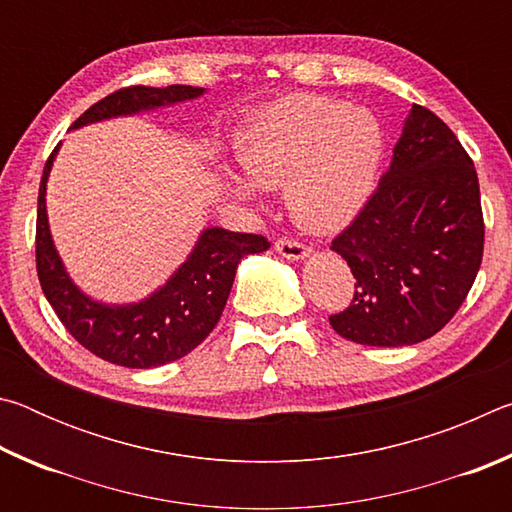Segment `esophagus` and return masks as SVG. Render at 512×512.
Listing matches in <instances>:
<instances>
[{
	"label": "esophagus",
	"mask_w": 512,
	"mask_h": 512,
	"mask_svg": "<svg viewBox=\"0 0 512 512\" xmlns=\"http://www.w3.org/2000/svg\"><path fill=\"white\" fill-rule=\"evenodd\" d=\"M275 250H277V253H280L282 257L291 259V262H298V259H305V257L309 255V248H307V246H302L300 241L287 239V237L275 241Z\"/></svg>",
	"instance_id": "1"
}]
</instances>
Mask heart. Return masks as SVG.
I'll return each instance as SVG.
<instances>
[{"mask_svg": "<svg viewBox=\"0 0 512 512\" xmlns=\"http://www.w3.org/2000/svg\"><path fill=\"white\" fill-rule=\"evenodd\" d=\"M381 128L368 110L350 103L293 94L250 115L235 135L244 178L259 189H282L291 219L318 235L341 230L359 214L375 185ZM239 198L253 187L225 176Z\"/></svg>", "mask_w": 512, "mask_h": 512, "instance_id": "obj_1", "label": "heart"}]
</instances>
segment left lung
I'll list each match as a JSON object with an SVG mask.
<instances>
[{"mask_svg":"<svg viewBox=\"0 0 512 512\" xmlns=\"http://www.w3.org/2000/svg\"><path fill=\"white\" fill-rule=\"evenodd\" d=\"M479 178L443 119L413 103L391 167L332 241L354 275V298L329 325L343 339L400 348L454 318L483 257Z\"/></svg>","mask_w":512,"mask_h":512,"instance_id":"8db88e82","label":"left lung"}]
</instances>
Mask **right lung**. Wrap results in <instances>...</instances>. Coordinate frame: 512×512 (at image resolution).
<instances>
[{"mask_svg":"<svg viewBox=\"0 0 512 512\" xmlns=\"http://www.w3.org/2000/svg\"><path fill=\"white\" fill-rule=\"evenodd\" d=\"M205 90L192 85L146 88L133 85L108 94L74 121L72 128L94 121L137 115L173 103L198 99ZM60 144L42 171L36 223V268L40 287L60 323L85 350L124 368H158L192 352L219 323L241 259L268 250V239L248 232L207 228L167 282L133 305H106L76 287L54 246L47 219V180Z\"/></svg>","mask_w":512,"mask_h":512,"instance_id":"add662e5","label":"right lung"}]
</instances>
